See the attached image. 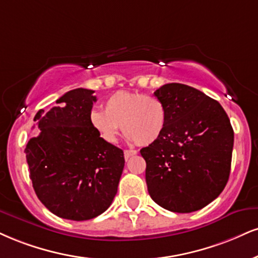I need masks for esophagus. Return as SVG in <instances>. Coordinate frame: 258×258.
<instances>
[{"instance_id": "esophagus-1", "label": "esophagus", "mask_w": 258, "mask_h": 258, "mask_svg": "<svg viewBox=\"0 0 258 258\" xmlns=\"http://www.w3.org/2000/svg\"><path fill=\"white\" fill-rule=\"evenodd\" d=\"M123 154H125V159L128 160L131 156H135V155H137V150H125V151H123Z\"/></svg>"}]
</instances>
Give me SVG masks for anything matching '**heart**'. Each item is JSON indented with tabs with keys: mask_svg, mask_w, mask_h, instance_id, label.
<instances>
[{
	"mask_svg": "<svg viewBox=\"0 0 258 258\" xmlns=\"http://www.w3.org/2000/svg\"><path fill=\"white\" fill-rule=\"evenodd\" d=\"M89 121L105 143L114 144L117 141L122 125L130 141L149 145L162 136L167 125V109L155 96L119 91L105 99L104 111L92 110Z\"/></svg>",
	"mask_w": 258,
	"mask_h": 258,
	"instance_id": "1",
	"label": "heart"
}]
</instances>
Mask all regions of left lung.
Wrapping results in <instances>:
<instances>
[{
  "instance_id": "8db88e82",
  "label": "left lung",
  "mask_w": 258,
  "mask_h": 258,
  "mask_svg": "<svg viewBox=\"0 0 258 258\" xmlns=\"http://www.w3.org/2000/svg\"><path fill=\"white\" fill-rule=\"evenodd\" d=\"M167 125L143 148L150 197L174 213H192L219 197L229 178L234 132L221 104L188 85L170 83L154 92Z\"/></svg>"
}]
</instances>
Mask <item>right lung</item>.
<instances>
[{"label":"right lung","instance_id":"1","mask_svg":"<svg viewBox=\"0 0 258 258\" xmlns=\"http://www.w3.org/2000/svg\"><path fill=\"white\" fill-rule=\"evenodd\" d=\"M94 92L71 90L57 99L60 105L40 109L33 119L39 135L25 149L37 197L52 214L73 221L94 219L110 207L125 166L123 151L90 125Z\"/></svg>","mask_w":258,"mask_h":258}]
</instances>
